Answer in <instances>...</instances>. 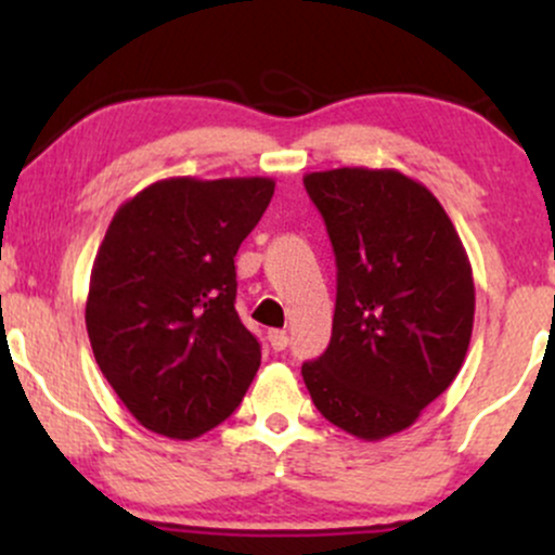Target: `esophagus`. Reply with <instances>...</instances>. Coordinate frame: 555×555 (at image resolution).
Masks as SVG:
<instances>
[{
	"label": "esophagus",
	"mask_w": 555,
	"mask_h": 555,
	"mask_svg": "<svg viewBox=\"0 0 555 555\" xmlns=\"http://www.w3.org/2000/svg\"><path fill=\"white\" fill-rule=\"evenodd\" d=\"M269 341H271L273 352H282V349H286V344H289V336H286V331L273 328V331H269Z\"/></svg>",
	"instance_id": "obj_1"
}]
</instances>
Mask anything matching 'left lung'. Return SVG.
Returning <instances> with one entry per match:
<instances>
[{
	"mask_svg": "<svg viewBox=\"0 0 555 555\" xmlns=\"http://www.w3.org/2000/svg\"><path fill=\"white\" fill-rule=\"evenodd\" d=\"M336 256L328 349L302 365L336 428L378 441L410 428L460 373L475 282L460 234L425 184L397 169L305 175Z\"/></svg>",
	"mask_w": 555,
	"mask_h": 555,
	"instance_id": "obj_1",
	"label": "left lung"
}]
</instances>
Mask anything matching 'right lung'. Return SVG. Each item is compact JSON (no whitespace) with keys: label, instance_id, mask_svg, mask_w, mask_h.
<instances>
[{"label":"right lung","instance_id":"right-lung-1","mask_svg":"<svg viewBox=\"0 0 555 555\" xmlns=\"http://www.w3.org/2000/svg\"><path fill=\"white\" fill-rule=\"evenodd\" d=\"M271 195L269 177H171L114 214L93 260L86 328L101 373L143 428L203 436L256 378L260 344L234 310V256Z\"/></svg>","mask_w":555,"mask_h":555}]
</instances>
